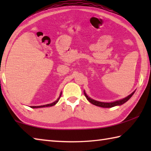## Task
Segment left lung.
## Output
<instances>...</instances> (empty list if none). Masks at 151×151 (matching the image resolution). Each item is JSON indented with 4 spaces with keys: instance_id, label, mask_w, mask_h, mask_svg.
Here are the masks:
<instances>
[{
    "instance_id": "obj_1",
    "label": "left lung",
    "mask_w": 151,
    "mask_h": 151,
    "mask_svg": "<svg viewBox=\"0 0 151 151\" xmlns=\"http://www.w3.org/2000/svg\"><path fill=\"white\" fill-rule=\"evenodd\" d=\"M134 92H135V91L134 92H132V93L131 94H129V96H127V97H125V98H124V99H121V100L116 101L114 102H110V103H104V102H101V101L94 100V99H91V97H89L87 94H86V93H85V91H84V94H85V96H86V99H87V100L90 102L91 103L94 104V105L97 106L103 107V108H111V107H113L115 106L122 105V104H123L124 103H126L127 101H129V99L131 98V96L133 95Z\"/></svg>"
}]
</instances>
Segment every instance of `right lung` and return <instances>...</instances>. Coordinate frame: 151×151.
<instances>
[{"label":"right lung","instance_id":"right-lung-1","mask_svg":"<svg viewBox=\"0 0 151 151\" xmlns=\"http://www.w3.org/2000/svg\"><path fill=\"white\" fill-rule=\"evenodd\" d=\"M61 94H62V93H60V96H59V97H58V98L57 99V100L55 101V102H53V103H52L47 104H45V105H41V106H31L30 107H31V108H32V109H37V108H42V107H48V106H54V105H55V104L58 103V101H59Z\"/></svg>","mask_w":151,"mask_h":151}]
</instances>
